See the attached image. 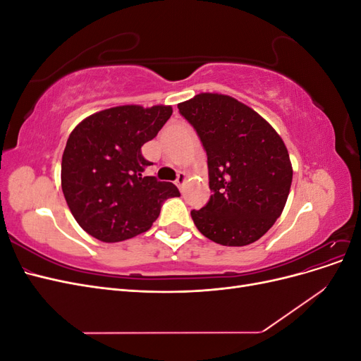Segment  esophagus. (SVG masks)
I'll return each instance as SVG.
<instances>
[{"mask_svg": "<svg viewBox=\"0 0 361 361\" xmlns=\"http://www.w3.org/2000/svg\"><path fill=\"white\" fill-rule=\"evenodd\" d=\"M185 180H187V174H185L183 171H179L178 173V179H176V185L179 188H182V185L185 183Z\"/></svg>", "mask_w": 361, "mask_h": 361, "instance_id": "1", "label": "esophagus"}]
</instances>
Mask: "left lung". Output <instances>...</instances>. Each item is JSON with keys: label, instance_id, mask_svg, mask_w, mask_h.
<instances>
[{"label": "left lung", "instance_id": "obj_1", "mask_svg": "<svg viewBox=\"0 0 361 361\" xmlns=\"http://www.w3.org/2000/svg\"><path fill=\"white\" fill-rule=\"evenodd\" d=\"M197 130L207 155L209 202L191 211L211 241L243 247L264 236L286 204L292 164L281 137L235 97L200 93L178 105Z\"/></svg>", "mask_w": 361, "mask_h": 361}]
</instances>
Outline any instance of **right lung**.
<instances>
[{
	"mask_svg": "<svg viewBox=\"0 0 361 361\" xmlns=\"http://www.w3.org/2000/svg\"><path fill=\"white\" fill-rule=\"evenodd\" d=\"M170 105H120L85 117L61 158V190L82 231L104 243L147 232L162 202L179 197L171 182L146 176L141 146L170 118Z\"/></svg>",
	"mask_w": 361,
	"mask_h": 361,
	"instance_id": "add662e5",
	"label": "right lung"
}]
</instances>
